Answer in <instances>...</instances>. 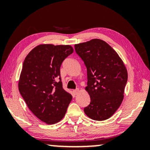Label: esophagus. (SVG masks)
Masks as SVG:
<instances>
[{"label":"esophagus","instance_id":"esophagus-1","mask_svg":"<svg viewBox=\"0 0 150 150\" xmlns=\"http://www.w3.org/2000/svg\"><path fill=\"white\" fill-rule=\"evenodd\" d=\"M79 89H76L74 90V91H73L74 95H77V94L79 93Z\"/></svg>","mask_w":150,"mask_h":150}]
</instances>
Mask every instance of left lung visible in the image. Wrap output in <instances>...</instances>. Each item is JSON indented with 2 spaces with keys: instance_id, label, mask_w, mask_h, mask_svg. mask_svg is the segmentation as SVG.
Returning a JSON list of instances; mask_svg holds the SVG:
<instances>
[{
  "instance_id": "1",
  "label": "left lung",
  "mask_w": 150,
  "mask_h": 150,
  "mask_svg": "<svg viewBox=\"0 0 150 150\" xmlns=\"http://www.w3.org/2000/svg\"><path fill=\"white\" fill-rule=\"evenodd\" d=\"M76 54L84 61L87 71L85 90L91 98L84 108L89 118L106 120L113 115L124 99L128 72L117 53L99 39L74 45Z\"/></svg>"
}]
</instances>
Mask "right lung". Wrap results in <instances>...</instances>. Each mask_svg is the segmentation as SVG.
Wrapping results in <instances>:
<instances>
[{
  "label": "right lung",
  "mask_w": 150,
  "mask_h": 150,
  "mask_svg": "<svg viewBox=\"0 0 150 150\" xmlns=\"http://www.w3.org/2000/svg\"><path fill=\"white\" fill-rule=\"evenodd\" d=\"M74 52L69 45L41 44L24 59L18 89L33 113L54 124L62 120L72 96L63 89L60 67Z\"/></svg>",
  "instance_id": "1"
}]
</instances>
